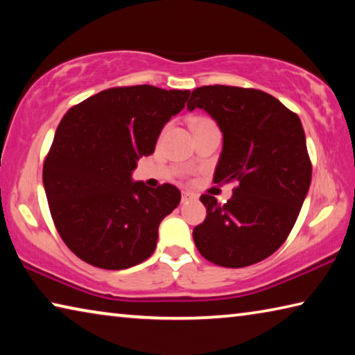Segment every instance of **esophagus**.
Masks as SVG:
<instances>
[{
  "mask_svg": "<svg viewBox=\"0 0 355 355\" xmlns=\"http://www.w3.org/2000/svg\"><path fill=\"white\" fill-rule=\"evenodd\" d=\"M191 200H196V194H192V192H189V191H183L182 202L186 203V202H191Z\"/></svg>",
  "mask_w": 355,
  "mask_h": 355,
  "instance_id": "esophagus-1",
  "label": "esophagus"
}]
</instances>
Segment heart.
<instances>
[{
    "mask_svg": "<svg viewBox=\"0 0 355 355\" xmlns=\"http://www.w3.org/2000/svg\"><path fill=\"white\" fill-rule=\"evenodd\" d=\"M191 127H192V130H200V128H205V127H216L214 125V122L211 119H208V117H196V119H192V123H191Z\"/></svg>",
    "mask_w": 355,
    "mask_h": 355,
    "instance_id": "obj_1",
    "label": "heart"
}]
</instances>
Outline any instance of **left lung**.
<instances>
[{
  "mask_svg": "<svg viewBox=\"0 0 355 355\" xmlns=\"http://www.w3.org/2000/svg\"><path fill=\"white\" fill-rule=\"evenodd\" d=\"M207 111L224 137L214 183L236 182L219 203L203 194L205 220L192 236L203 258L244 268L272 255L294 227L311 182V163L297 114L258 89L202 86L188 110Z\"/></svg>",
  "mask_w": 355,
  "mask_h": 355,
  "instance_id": "obj_1",
  "label": "left lung"
}]
</instances>
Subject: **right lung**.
I'll list each match as a JSON object with an SVG mask.
<instances>
[{"mask_svg": "<svg viewBox=\"0 0 355 355\" xmlns=\"http://www.w3.org/2000/svg\"><path fill=\"white\" fill-rule=\"evenodd\" d=\"M189 91L148 84L111 87L65 112L44 163V188L62 241L92 266L120 271L153 254L158 227L182 194L133 182Z\"/></svg>", "mask_w": 355, "mask_h": 355, "instance_id": "obj_1", "label": "right lung"}]
</instances>
